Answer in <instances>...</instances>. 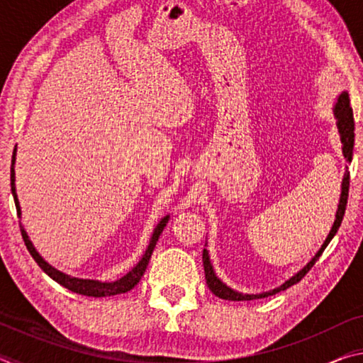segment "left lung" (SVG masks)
Wrapping results in <instances>:
<instances>
[{
  "label": "left lung",
  "instance_id": "left-lung-1",
  "mask_svg": "<svg viewBox=\"0 0 363 363\" xmlns=\"http://www.w3.org/2000/svg\"><path fill=\"white\" fill-rule=\"evenodd\" d=\"M349 94L347 91H342L337 97V102L335 106V116L337 120V131H340V136H341V143H342V153H344V158L347 160V162H351L352 160V150H354V113H352V108L349 106ZM347 196H349V171L344 173V179L341 184V196H340V205H337V211H336V219L333 223V227H331V230L328 233L327 240L323 242L322 248L317 251V255L312 257V259L306 264V266L299 270L298 274H294L290 280H286L284 285H280L279 288H274V290L266 291V293H259V294H243V293H238L235 290H232L227 285H224L223 281H220L216 274H214V269L211 266V261H210V256H208V251L206 248L203 250V267H205V279H206V285L210 290L213 291V294H216L218 298H223L227 301H253V299H261V298H267V296H272V294L279 293V291H284L286 288H290L291 285L298 284V281L304 277V275L309 272L314 266L315 261L318 257L322 256V253L325 251V248L328 247V243L331 242V238L336 235L337 229H340V225L342 223V218H344V213H346V205H347Z\"/></svg>",
  "mask_w": 363,
  "mask_h": 363
}]
</instances>
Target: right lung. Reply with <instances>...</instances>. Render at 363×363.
<instances>
[{
	"label": "right lung",
	"instance_id": "add662e5",
	"mask_svg": "<svg viewBox=\"0 0 363 363\" xmlns=\"http://www.w3.org/2000/svg\"><path fill=\"white\" fill-rule=\"evenodd\" d=\"M14 162H16V149L12 152V164H11V190H12V196H14V201H16V208H17V214H19L21 218V206H19V200H17V194H16V173H14ZM169 220V214L168 216H164L162 220H160L158 225L155 227V230L152 233V238H150V243L149 247H147L144 256L140 257V261L134 266L130 272H128L125 277H121L120 280L116 281H99V280H86V279H77V277H70V275H67L64 272H60V270L54 269L52 266H49V264L43 259L40 256L38 251L35 250L33 243L30 242V238L27 235L26 229H23V225L21 224V232H22V238L23 242H26V247L30 251V255H32L33 259L36 261V264L45 270V272L51 277L52 280H56L59 285L65 286L67 290H70L73 293H78V294H84V296H93V298H102V296H113V294H120V293H126L133 290L134 286L139 284L140 277H143L147 266H149V261H150V256L153 253V248H155V245L158 242V237L160 233L163 232L164 227H167Z\"/></svg>",
	"mask_w": 363,
	"mask_h": 363
}]
</instances>
